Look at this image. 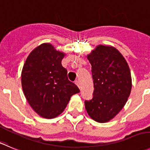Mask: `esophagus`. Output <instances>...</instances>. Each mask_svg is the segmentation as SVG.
Instances as JSON below:
<instances>
[{"mask_svg":"<svg viewBox=\"0 0 150 150\" xmlns=\"http://www.w3.org/2000/svg\"><path fill=\"white\" fill-rule=\"evenodd\" d=\"M75 84H76L77 86H78V87L80 89V88H81V86H80V82L78 81H75Z\"/></svg>","mask_w":150,"mask_h":150,"instance_id":"esophagus-1","label":"esophagus"}]
</instances>
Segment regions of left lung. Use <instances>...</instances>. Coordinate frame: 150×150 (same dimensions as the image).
Listing matches in <instances>:
<instances>
[{"label":"left lung","mask_w":150,"mask_h":150,"mask_svg":"<svg viewBox=\"0 0 150 150\" xmlns=\"http://www.w3.org/2000/svg\"><path fill=\"white\" fill-rule=\"evenodd\" d=\"M86 58L92 66L95 89L93 98L85 101V108L94 121L108 122L122 110L130 95L129 67L122 54L112 46H97Z\"/></svg>","instance_id":"1"}]
</instances>
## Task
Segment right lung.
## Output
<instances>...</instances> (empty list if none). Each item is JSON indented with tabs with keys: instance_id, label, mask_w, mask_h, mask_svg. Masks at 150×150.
I'll use <instances>...</instances> for the list:
<instances>
[{
	"instance_id": "obj_1",
	"label": "right lung",
	"mask_w": 150,
	"mask_h": 150,
	"mask_svg": "<svg viewBox=\"0 0 150 150\" xmlns=\"http://www.w3.org/2000/svg\"><path fill=\"white\" fill-rule=\"evenodd\" d=\"M65 55L51 43H42L29 53L22 69L23 94L33 110L44 118L61 115L72 96L80 92L61 64Z\"/></svg>"
}]
</instances>
